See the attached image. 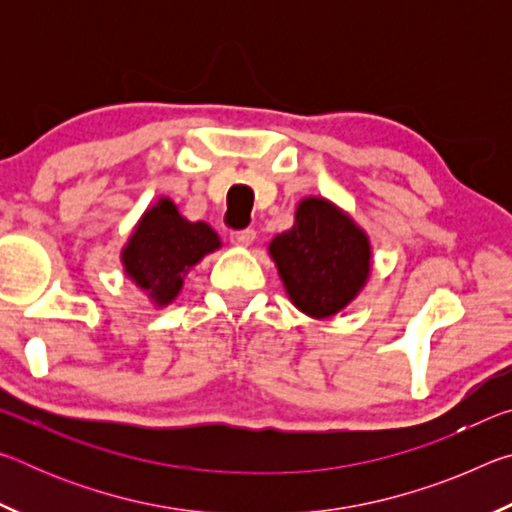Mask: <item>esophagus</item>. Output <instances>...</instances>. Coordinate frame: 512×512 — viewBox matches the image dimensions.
<instances>
[{"label": "esophagus", "mask_w": 512, "mask_h": 512, "mask_svg": "<svg viewBox=\"0 0 512 512\" xmlns=\"http://www.w3.org/2000/svg\"><path fill=\"white\" fill-rule=\"evenodd\" d=\"M257 239V232L253 228L248 230H237V232H230V241L235 246H241V248H248L253 241Z\"/></svg>", "instance_id": "obj_1"}]
</instances>
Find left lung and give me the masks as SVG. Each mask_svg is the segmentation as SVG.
Wrapping results in <instances>:
<instances>
[{
	"mask_svg": "<svg viewBox=\"0 0 512 512\" xmlns=\"http://www.w3.org/2000/svg\"><path fill=\"white\" fill-rule=\"evenodd\" d=\"M291 305L316 320L332 318L357 300L372 273L368 232L323 196H305L293 225L268 241Z\"/></svg>",
	"mask_w": 512,
	"mask_h": 512,
	"instance_id": "obj_1",
	"label": "left lung"
}]
</instances>
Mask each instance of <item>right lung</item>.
<instances>
[{
  "instance_id": "obj_1",
  "label": "right lung",
  "mask_w": 512,
  "mask_h": 512,
  "mask_svg": "<svg viewBox=\"0 0 512 512\" xmlns=\"http://www.w3.org/2000/svg\"><path fill=\"white\" fill-rule=\"evenodd\" d=\"M219 248L212 225L185 219L169 196H160L135 223L119 259L128 280L153 307L164 309L183 291L187 273Z\"/></svg>"
}]
</instances>
